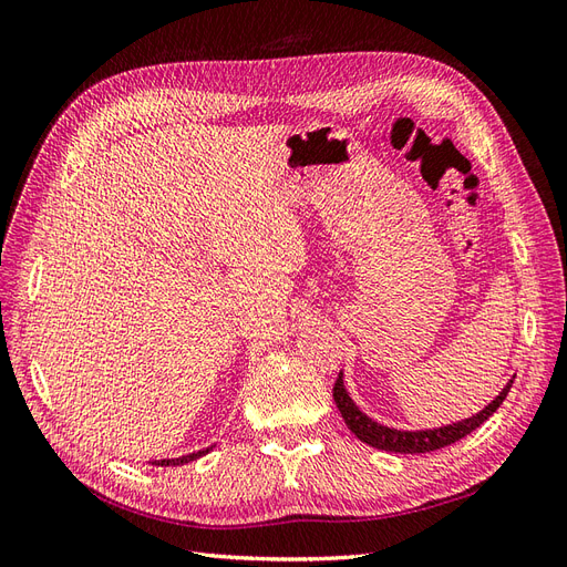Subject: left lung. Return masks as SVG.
<instances>
[{
  "label": "left lung",
  "instance_id": "obj_1",
  "mask_svg": "<svg viewBox=\"0 0 567 567\" xmlns=\"http://www.w3.org/2000/svg\"><path fill=\"white\" fill-rule=\"evenodd\" d=\"M511 385H513V379L504 385V390L496 394V398L483 411H477L475 416L463 419L458 423L442 425V427H433V431H398V427H388V425H381L379 421L369 419L367 414L359 411V406L348 394L346 385H342V371L338 373V381L333 385V400H336L340 416L346 419L350 431L359 440L367 442L369 447L394 452V454H425V452H435V450L447 447V444H454L456 440L471 435L475 427L483 425L494 414V411L502 406Z\"/></svg>",
  "mask_w": 567,
  "mask_h": 567
}]
</instances>
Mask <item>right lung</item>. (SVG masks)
Instances as JSON below:
<instances>
[{"instance_id": "1", "label": "right lung", "mask_w": 567, "mask_h": 567, "mask_svg": "<svg viewBox=\"0 0 567 567\" xmlns=\"http://www.w3.org/2000/svg\"><path fill=\"white\" fill-rule=\"evenodd\" d=\"M208 452H213V447H208V450H200V452H194V454H186V456H179V458H161V461H153V466H184V463H188V461H196V458L205 456Z\"/></svg>"}]
</instances>
